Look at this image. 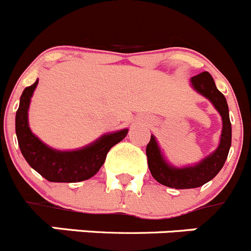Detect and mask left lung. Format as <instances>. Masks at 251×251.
<instances>
[{
	"label": "left lung",
	"mask_w": 251,
	"mask_h": 251,
	"mask_svg": "<svg viewBox=\"0 0 251 251\" xmlns=\"http://www.w3.org/2000/svg\"><path fill=\"white\" fill-rule=\"evenodd\" d=\"M190 82L193 90L206 97L218 111L223 127L217 149L195 165L182 168H177L169 163L157 144L156 138L151 134L149 144L147 145L148 166L150 173L159 183L176 190L200 187L216 177L226 163L231 145V124L229 119L228 103L224 95L217 88L213 77L209 73L204 71L191 77Z\"/></svg>",
	"instance_id": "8db88e82"
}]
</instances>
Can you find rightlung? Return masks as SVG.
<instances>
[{
  "label": "right lung",
  "instance_id": "1",
  "mask_svg": "<svg viewBox=\"0 0 251 251\" xmlns=\"http://www.w3.org/2000/svg\"><path fill=\"white\" fill-rule=\"evenodd\" d=\"M37 85L38 78L25 88L16 113L17 139L25 161L50 182H78L91 178L103 165L109 149L126 138L128 129L106 133L80 149H54L43 143L29 128L28 109Z\"/></svg>",
  "mask_w": 251,
  "mask_h": 251
}]
</instances>
